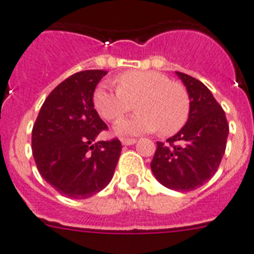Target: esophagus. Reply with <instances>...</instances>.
Masks as SVG:
<instances>
[{
    "instance_id": "esophagus-1",
    "label": "esophagus",
    "mask_w": 254,
    "mask_h": 254,
    "mask_svg": "<svg viewBox=\"0 0 254 254\" xmlns=\"http://www.w3.org/2000/svg\"><path fill=\"white\" fill-rule=\"evenodd\" d=\"M122 143H123V145H131V144L136 143V139L124 138V139H122Z\"/></svg>"
}]
</instances>
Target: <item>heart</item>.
<instances>
[{
    "mask_svg": "<svg viewBox=\"0 0 254 254\" xmlns=\"http://www.w3.org/2000/svg\"><path fill=\"white\" fill-rule=\"evenodd\" d=\"M116 88L99 84L93 92V106L107 120L116 122L131 111L136 113L116 123L119 135H138L158 129L161 135H172L186 124L190 115V95L180 82L171 81L157 70H130L115 78Z\"/></svg>",
    "mask_w": 254,
    "mask_h": 254,
    "instance_id": "heart-1",
    "label": "heart"
}]
</instances>
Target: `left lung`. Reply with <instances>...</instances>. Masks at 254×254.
<instances>
[{
  "label": "left lung",
  "instance_id": "left-lung-1",
  "mask_svg": "<svg viewBox=\"0 0 254 254\" xmlns=\"http://www.w3.org/2000/svg\"><path fill=\"white\" fill-rule=\"evenodd\" d=\"M176 73L190 95V115L176 135L166 143L157 141L150 168L167 189L192 191L218 171L227 147L229 124L221 106L202 82Z\"/></svg>",
  "mask_w": 254,
  "mask_h": 254
}]
</instances>
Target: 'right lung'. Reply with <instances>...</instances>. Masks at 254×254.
I'll list each match as a JSON object with an SVG mask.
<instances>
[{
    "label": "right lung",
    "mask_w": 254,
    "mask_h": 254,
    "mask_svg": "<svg viewBox=\"0 0 254 254\" xmlns=\"http://www.w3.org/2000/svg\"><path fill=\"white\" fill-rule=\"evenodd\" d=\"M106 70L74 73L59 83L43 104L33 127L31 148L45 181L61 195L87 198L109 185L122 143L96 141L106 124L93 107V92Z\"/></svg>",
    "instance_id": "obj_1"
}]
</instances>
